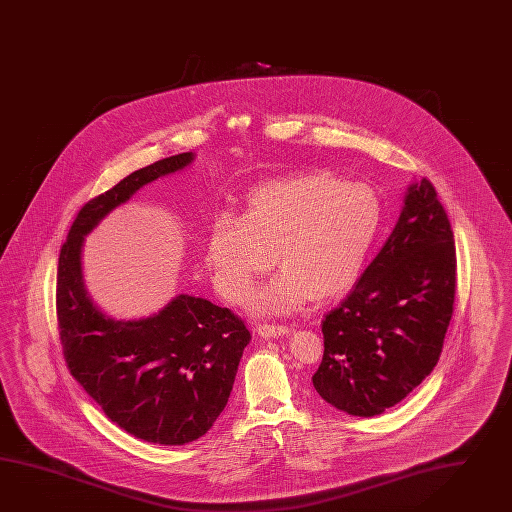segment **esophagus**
<instances>
[{"mask_svg":"<svg viewBox=\"0 0 512 512\" xmlns=\"http://www.w3.org/2000/svg\"><path fill=\"white\" fill-rule=\"evenodd\" d=\"M256 332L262 338H278V336L289 334V328L284 325H258Z\"/></svg>","mask_w":512,"mask_h":512,"instance_id":"esophagus-1","label":"esophagus"}]
</instances>
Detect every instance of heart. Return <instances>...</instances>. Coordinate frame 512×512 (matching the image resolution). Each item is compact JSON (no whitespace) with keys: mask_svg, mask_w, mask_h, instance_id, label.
Segmentation results:
<instances>
[{"mask_svg":"<svg viewBox=\"0 0 512 512\" xmlns=\"http://www.w3.org/2000/svg\"><path fill=\"white\" fill-rule=\"evenodd\" d=\"M380 223L382 204L371 185L308 172L256 187L241 217L221 215L206 262L224 297L243 301L276 254L282 275L252 299V310L286 314L351 288Z\"/></svg>","mask_w":512,"mask_h":512,"instance_id":"obj_1","label":"heart"}]
</instances>
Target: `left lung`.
Masks as SVG:
<instances>
[{"label": "left lung", "mask_w": 512, "mask_h": 512, "mask_svg": "<svg viewBox=\"0 0 512 512\" xmlns=\"http://www.w3.org/2000/svg\"><path fill=\"white\" fill-rule=\"evenodd\" d=\"M457 256L433 184L408 185L392 234L321 325L317 394L351 416L401 403L433 371L453 315Z\"/></svg>", "instance_id": "left-lung-1"}]
</instances>
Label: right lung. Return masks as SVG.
Returning <instances> with one entry per match:
<instances>
[{
  "label": "right lung",
  "instance_id": "add662e5",
  "mask_svg": "<svg viewBox=\"0 0 512 512\" xmlns=\"http://www.w3.org/2000/svg\"><path fill=\"white\" fill-rule=\"evenodd\" d=\"M193 161V152L161 159L89 200L57 267V323L72 377L120 429L161 446H184L210 431L228 403L249 328L228 308L185 293L148 317L105 314L85 286L81 250L141 187Z\"/></svg>",
  "mask_w": 512,
  "mask_h": 512
}]
</instances>
